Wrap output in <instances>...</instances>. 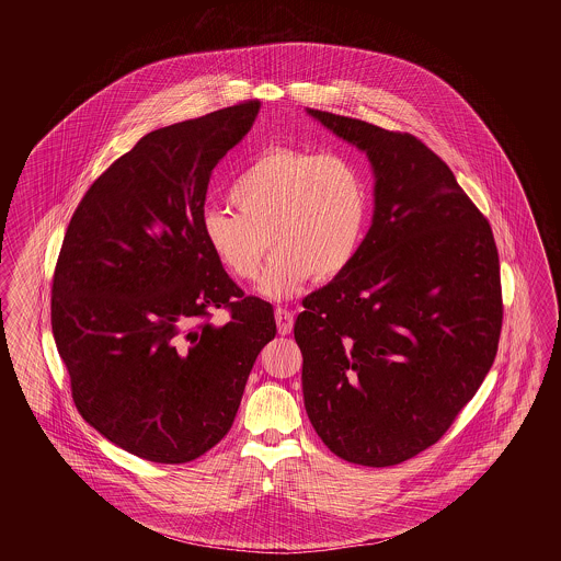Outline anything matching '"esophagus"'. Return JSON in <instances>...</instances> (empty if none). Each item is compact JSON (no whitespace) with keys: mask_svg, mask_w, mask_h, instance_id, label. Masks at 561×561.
<instances>
[{"mask_svg":"<svg viewBox=\"0 0 561 561\" xmlns=\"http://www.w3.org/2000/svg\"><path fill=\"white\" fill-rule=\"evenodd\" d=\"M275 323H277V331H279L282 335H288L289 331H291V327H294V312L288 310V308L277 306V308H275Z\"/></svg>","mask_w":561,"mask_h":561,"instance_id":"34e87169","label":"esophagus"}]
</instances>
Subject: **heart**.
I'll return each mask as SVG.
<instances>
[{"label": "heart", "mask_w": 561, "mask_h": 561, "mask_svg": "<svg viewBox=\"0 0 561 561\" xmlns=\"http://www.w3.org/2000/svg\"><path fill=\"white\" fill-rule=\"evenodd\" d=\"M238 211L207 207L202 232L211 253L240 279L259 277L270 298H288L317 279H333L356 261L370 218L364 172L343 153L273 148L230 188Z\"/></svg>", "instance_id": "obj_1"}]
</instances>
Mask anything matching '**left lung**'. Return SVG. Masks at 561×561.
<instances>
[{"instance_id":"1","label":"left lung","mask_w":561,"mask_h":561,"mask_svg":"<svg viewBox=\"0 0 561 561\" xmlns=\"http://www.w3.org/2000/svg\"><path fill=\"white\" fill-rule=\"evenodd\" d=\"M366 152L373 226L294 324L310 424L347 462L391 467L436 444L492 368L502 329L492 226L417 137L306 111Z\"/></svg>"}]
</instances>
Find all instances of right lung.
<instances>
[{
    "label": "right lung",
    "instance_id": "right-lung-1",
    "mask_svg": "<svg viewBox=\"0 0 561 561\" xmlns=\"http://www.w3.org/2000/svg\"><path fill=\"white\" fill-rule=\"evenodd\" d=\"M259 108L240 102L141 137L69 220L53 337L80 415L139 459L179 465L214 448L275 337L273 306L244 296L202 232L211 170ZM221 305L231 321L209 324Z\"/></svg>",
    "mask_w": 561,
    "mask_h": 561
}]
</instances>
